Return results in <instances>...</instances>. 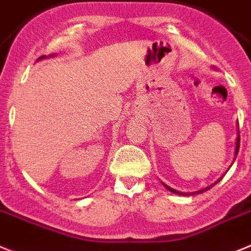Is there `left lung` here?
<instances>
[{
	"label": "left lung",
	"mask_w": 251,
	"mask_h": 251,
	"mask_svg": "<svg viewBox=\"0 0 251 251\" xmlns=\"http://www.w3.org/2000/svg\"><path fill=\"white\" fill-rule=\"evenodd\" d=\"M239 149H240V134L237 133V140H236V149H235V156L237 155V152H239ZM222 177H224V176H221V177H220V179H218V180L216 181L215 184H217L218 181L221 180ZM162 184H164V183H162ZM215 184H212V185H209V187L204 188V189H202V190H198V192H196V193H183V192H177V190H175V189H173V188L168 187V185H166V184H164V187L166 188V189H169V190H170V192L175 193V194H179V196H190V194H199V193H203V192H205V190L211 189V188L213 187V185H215Z\"/></svg>",
	"instance_id": "8db88e82"
}]
</instances>
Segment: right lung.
<instances>
[{
  "label": "right lung",
  "mask_w": 251,
  "mask_h": 251,
  "mask_svg": "<svg viewBox=\"0 0 251 251\" xmlns=\"http://www.w3.org/2000/svg\"><path fill=\"white\" fill-rule=\"evenodd\" d=\"M42 58H46V57H44V55H42V57H40L39 59H42Z\"/></svg>",
  "instance_id": "1"
}]
</instances>
